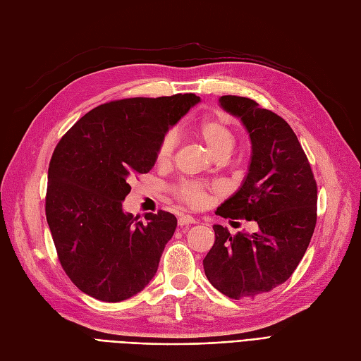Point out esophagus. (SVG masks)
Here are the masks:
<instances>
[{
	"mask_svg": "<svg viewBox=\"0 0 361 361\" xmlns=\"http://www.w3.org/2000/svg\"><path fill=\"white\" fill-rule=\"evenodd\" d=\"M195 223V220L194 218L191 216V215H182V216H179V220H178V224L180 226V227H183V226H191V224H194Z\"/></svg>",
	"mask_w": 361,
	"mask_h": 361,
	"instance_id": "esophagus-1",
	"label": "esophagus"
}]
</instances>
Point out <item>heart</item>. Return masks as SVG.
Here are the masks:
<instances>
[{"instance_id": "heart-1", "label": "heart", "mask_w": 361, "mask_h": 361, "mask_svg": "<svg viewBox=\"0 0 361 361\" xmlns=\"http://www.w3.org/2000/svg\"><path fill=\"white\" fill-rule=\"evenodd\" d=\"M195 138H199L206 149L216 159H224L235 146V135L232 128L228 126L223 118L209 117L202 120L192 129ZM174 149H176V137L173 134H166L159 141L157 147L155 159L161 167H167L171 164L174 157ZM173 195L180 203L187 204L191 209H204L209 206L214 197L215 190L209 185L197 180H182L173 187Z\"/></svg>"}]
</instances>
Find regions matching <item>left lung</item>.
Segmentation results:
<instances>
[{
    "instance_id": "8db88e82",
    "label": "left lung",
    "mask_w": 361,
    "mask_h": 361,
    "mask_svg": "<svg viewBox=\"0 0 361 361\" xmlns=\"http://www.w3.org/2000/svg\"><path fill=\"white\" fill-rule=\"evenodd\" d=\"M220 102L243 120L253 152L243 187L216 214L256 221L259 231L231 235L215 224V243L203 268L226 297L255 298L283 285L297 269L314 232L318 185L285 118L250 97L227 94Z\"/></svg>"
}]
</instances>
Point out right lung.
I'll list each match as a JSON object with an SVG mask.
<instances>
[{
  "label": "right lung",
  "instance_id": "add662e5",
  "mask_svg": "<svg viewBox=\"0 0 361 361\" xmlns=\"http://www.w3.org/2000/svg\"><path fill=\"white\" fill-rule=\"evenodd\" d=\"M200 101L194 93L128 97L82 116L52 152L45 214L60 265L90 297L116 302L155 276L176 216L125 214L129 180L155 164L167 129Z\"/></svg>",
  "mask_w": 361,
  "mask_h": 361
}]
</instances>
